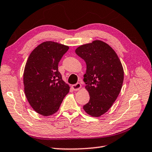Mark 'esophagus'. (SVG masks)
Returning a JSON list of instances; mask_svg holds the SVG:
<instances>
[{"instance_id":"1","label":"esophagus","mask_w":152,"mask_h":152,"mask_svg":"<svg viewBox=\"0 0 152 152\" xmlns=\"http://www.w3.org/2000/svg\"><path fill=\"white\" fill-rule=\"evenodd\" d=\"M82 88V86L80 83H77L76 84H74L72 86V88L74 91H78Z\"/></svg>"}]
</instances>
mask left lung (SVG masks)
Instances as JSON below:
<instances>
[{"label":"left lung","instance_id":"obj_1","mask_svg":"<svg viewBox=\"0 0 152 152\" xmlns=\"http://www.w3.org/2000/svg\"><path fill=\"white\" fill-rule=\"evenodd\" d=\"M76 53L85 61V88L90 99L83 106L87 114L100 117L111 108L121 91L124 69L115 51L104 42L96 40L78 47Z\"/></svg>","mask_w":152,"mask_h":152}]
</instances>
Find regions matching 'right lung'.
I'll list each match as a JSON object with an SVG mask.
<instances>
[{"label": "right lung", "instance_id": "right-lung-1", "mask_svg": "<svg viewBox=\"0 0 152 152\" xmlns=\"http://www.w3.org/2000/svg\"><path fill=\"white\" fill-rule=\"evenodd\" d=\"M69 47L52 41L39 44L31 53L23 72L24 91L35 112L44 116L59 110L70 87L58 71V64Z\"/></svg>", "mask_w": 152, "mask_h": 152}]
</instances>
